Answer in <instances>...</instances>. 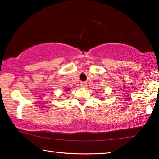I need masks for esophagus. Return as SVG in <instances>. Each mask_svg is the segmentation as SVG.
Listing matches in <instances>:
<instances>
[{"mask_svg":"<svg viewBox=\"0 0 159 159\" xmlns=\"http://www.w3.org/2000/svg\"><path fill=\"white\" fill-rule=\"evenodd\" d=\"M81 87L86 88V86H87V83H86V82H85V81L81 82Z\"/></svg>","mask_w":159,"mask_h":159,"instance_id":"1","label":"esophagus"}]
</instances>
